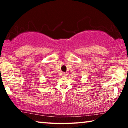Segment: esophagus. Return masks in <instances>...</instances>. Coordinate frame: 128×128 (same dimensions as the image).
<instances>
[{
  "mask_svg": "<svg viewBox=\"0 0 128 128\" xmlns=\"http://www.w3.org/2000/svg\"><path fill=\"white\" fill-rule=\"evenodd\" d=\"M62 76H64H64H66V73H62Z\"/></svg>",
  "mask_w": 128,
  "mask_h": 128,
  "instance_id": "34e87169",
  "label": "esophagus"
}]
</instances>
